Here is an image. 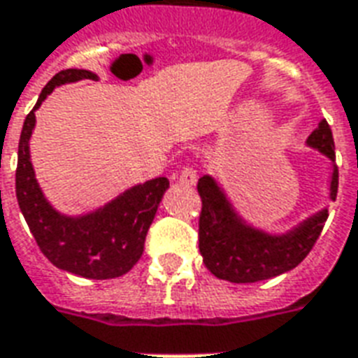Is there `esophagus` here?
<instances>
[{
    "label": "esophagus",
    "instance_id": "34e87169",
    "mask_svg": "<svg viewBox=\"0 0 358 358\" xmlns=\"http://www.w3.org/2000/svg\"><path fill=\"white\" fill-rule=\"evenodd\" d=\"M178 180L182 186H193V184L197 182V172L193 171V169H189V166H186L184 171L180 172Z\"/></svg>",
    "mask_w": 358,
    "mask_h": 358
}]
</instances>
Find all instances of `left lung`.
I'll list each match as a JSON object with an SVG mask.
<instances>
[{
	"label": "left lung",
	"instance_id": "obj_1",
	"mask_svg": "<svg viewBox=\"0 0 358 358\" xmlns=\"http://www.w3.org/2000/svg\"><path fill=\"white\" fill-rule=\"evenodd\" d=\"M306 144L330 161L328 197L338 195V166L334 138L327 121L307 136ZM203 210L199 218V252L206 269L229 282H258L294 269L319 239L328 218V208H320L282 233H269L252 226L235 208L218 180L205 174L197 184Z\"/></svg>",
	"mask_w": 358,
	"mask_h": 358
}]
</instances>
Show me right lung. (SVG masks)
<instances>
[{
	"mask_svg": "<svg viewBox=\"0 0 358 358\" xmlns=\"http://www.w3.org/2000/svg\"><path fill=\"white\" fill-rule=\"evenodd\" d=\"M83 79L98 81L91 70H62L45 85L38 104L24 121L18 142L17 201L45 258L58 269L85 279H115L125 275L144 252L148 229L169 189L165 176L129 187L91 213L64 214L45 197L30 159L36 110L57 87Z\"/></svg>",
	"mask_w": 358,
	"mask_h": 358,
	"instance_id": "right-lung-1",
	"label": "right lung"
}]
</instances>
